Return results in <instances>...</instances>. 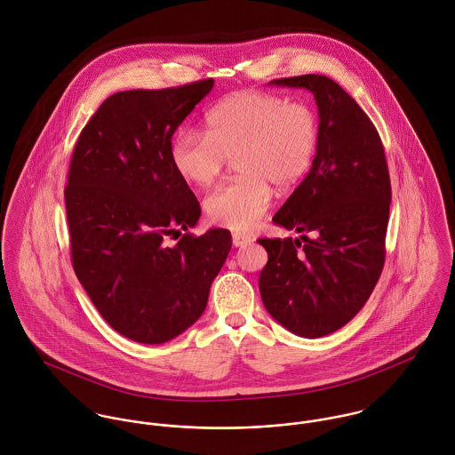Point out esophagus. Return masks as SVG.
<instances>
[{
	"instance_id": "1",
	"label": "esophagus",
	"mask_w": 455,
	"mask_h": 455,
	"mask_svg": "<svg viewBox=\"0 0 455 455\" xmlns=\"http://www.w3.org/2000/svg\"><path fill=\"white\" fill-rule=\"evenodd\" d=\"M251 242H254L249 235H242V233H233V245L235 247H245Z\"/></svg>"
}]
</instances>
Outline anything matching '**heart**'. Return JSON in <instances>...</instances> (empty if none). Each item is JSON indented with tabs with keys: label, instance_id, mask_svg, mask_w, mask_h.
I'll return each instance as SVG.
<instances>
[{
	"label": "heart",
	"instance_id": "obj_1",
	"mask_svg": "<svg viewBox=\"0 0 455 455\" xmlns=\"http://www.w3.org/2000/svg\"><path fill=\"white\" fill-rule=\"evenodd\" d=\"M206 132H177L170 159L188 184L208 188L235 160L240 177L222 184L204 199L210 222L233 231H249L271 206L275 188H296L319 147V119L305 103L260 91H238L208 110Z\"/></svg>",
	"mask_w": 455,
	"mask_h": 455
}]
</instances>
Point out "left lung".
<instances>
[{"instance_id":"1","label":"left lung","mask_w":455,"mask_h":455,"mask_svg":"<svg viewBox=\"0 0 455 455\" xmlns=\"http://www.w3.org/2000/svg\"><path fill=\"white\" fill-rule=\"evenodd\" d=\"M308 89L319 108V147L307 179L273 222L301 236L260 238L267 262L259 291L291 332L321 338L350 323L386 260L390 179L380 134L355 100L324 75L276 78Z\"/></svg>"}]
</instances>
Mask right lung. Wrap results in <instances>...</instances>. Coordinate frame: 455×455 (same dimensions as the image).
<instances>
[{
    "instance_id": "1",
    "label": "right lung",
    "mask_w": 455,
    "mask_h": 455,
    "mask_svg": "<svg viewBox=\"0 0 455 455\" xmlns=\"http://www.w3.org/2000/svg\"><path fill=\"white\" fill-rule=\"evenodd\" d=\"M212 87L208 78L116 92L73 150L65 203L75 275L101 317L138 343L159 345L195 324L231 251L228 229L166 242L201 215L170 148Z\"/></svg>"
}]
</instances>
